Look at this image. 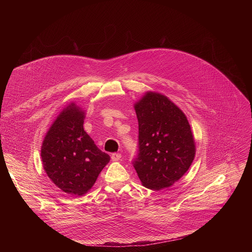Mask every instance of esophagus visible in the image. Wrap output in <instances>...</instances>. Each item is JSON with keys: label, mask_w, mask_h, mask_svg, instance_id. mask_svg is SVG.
Segmentation results:
<instances>
[{"label": "esophagus", "mask_w": 252, "mask_h": 252, "mask_svg": "<svg viewBox=\"0 0 252 252\" xmlns=\"http://www.w3.org/2000/svg\"><path fill=\"white\" fill-rule=\"evenodd\" d=\"M121 158H122V155H121V154H118V153L112 154V160H113V161H118V160L121 159Z\"/></svg>", "instance_id": "obj_1"}]
</instances>
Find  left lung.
<instances>
[{
  "label": "left lung",
  "mask_w": 252,
  "mask_h": 252,
  "mask_svg": "<svg viewBox=\"0 0 252 252\" xmlns=\"http://www.w3.org/2000/svg\"><path fill=\"white\" fill-rule=\"evenodd\" d=\"M138 150L132 160L142 185L154 190L168 188L189 168L194 139L185 114L166 96L148 93L135 105Z\"/></svg>",
  "instance_id": "1"
}]
</instances>
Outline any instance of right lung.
<instances>
[{
	"mask_svg": "<svg viewBox=\"0 0 252 252\" xmlns=\"http://www.w3.org/2000/svg\"><path fill=\"white\" fill-rule=\"evenodd\" d=\"M84 119V112L69 104L50 127L41 151L48 176L71 195H83L91 189L111 158L85 131Z\"/></svg>",
	"mask_w": 252,
	"mask_h": 252,
	"instance_id": "1",
	"label": "right lung"
}]
</instances>
